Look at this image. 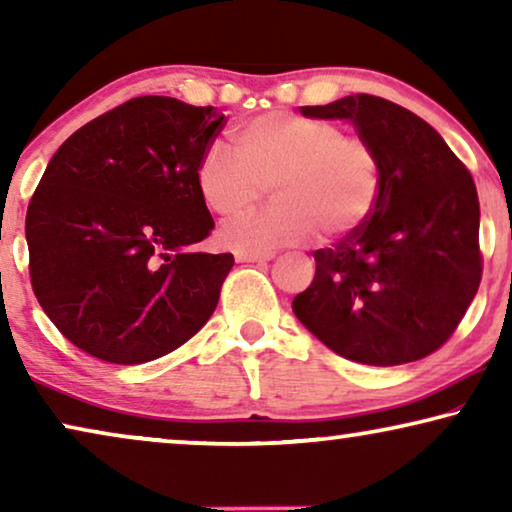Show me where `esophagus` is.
<instances>
[{"instance_id":"esophagus-1","label":"esophagus","mask_w":512,"mask_h":512,"mask_svg":"<svg viewBox=\"0 0 512 512\" xmlns=\"http://www.w3.org/2000/svg\"><path fill=\"white\" fill-rule=\"evenodd\" d=\"M275 254H237L235 261L237 263H265V261H272Z\"/></svg>"}]
</instances>
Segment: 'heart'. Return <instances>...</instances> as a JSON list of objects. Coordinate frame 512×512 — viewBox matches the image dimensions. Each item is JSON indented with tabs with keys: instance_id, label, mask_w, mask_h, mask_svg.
Instances as JSON below:
<instances>
[{
	"instance_id": "obj_1",
	"label": "heart",
	"mask_w": 512,
	"mask_h": 512,
	"mask_svg": "<svg viewBox=\"0 0 512 512\" xmlns=\"http://www.w3.org/2000/svg\"><path fill=\"white\" fill-rule=\"evenodd\" d=\"M273 188L276 205L242 213ZM195 188L212 214L230 216L219 244L237 254H272L312 240L349 237L382 198V158L366 137L296 111H270L233 130V153L212 144L195 170Z\"/></svg>"
}]
</instances>
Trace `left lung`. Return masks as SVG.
<instances>
[{"mask_svg": "<svg viewBox=\"0 0 512 512\" xmlns=\"http://www.w3.org/2000/svg\"><path fill=\"white\" fill-rule=\"evenodd\" d=\"M300 114L354 123L380 153L384 188L359 233L314 251V279L293 312L345 359H424L457 331L482 279L471 172L429 123L382 97L349 95Z\"/></svg>", "mask_w": 512, "mask_h": 512, "instance_id": "8db88e82", "label": "left lung"}]
</instances>
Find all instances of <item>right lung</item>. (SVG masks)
Here are the masks:
<instances>
[{
  "mask_svg": "<svg viewBox=\"0 0 512 512\" xmlns=\"http://www.w3.org/2000/svg\"><path fill=\"white\" fill-rule=\"evenodd\" d=\"M223 125L214 107L144 95L55 151L27 207L30 282L86 354L160 359L212 317L235 258L191 251L214 228L195 170Z\"/></svg>",
  "mask_w": 512,
  "mask_h": 512,
  "instance_id": "1",
  "label": "right lung"
}]
</instances>
